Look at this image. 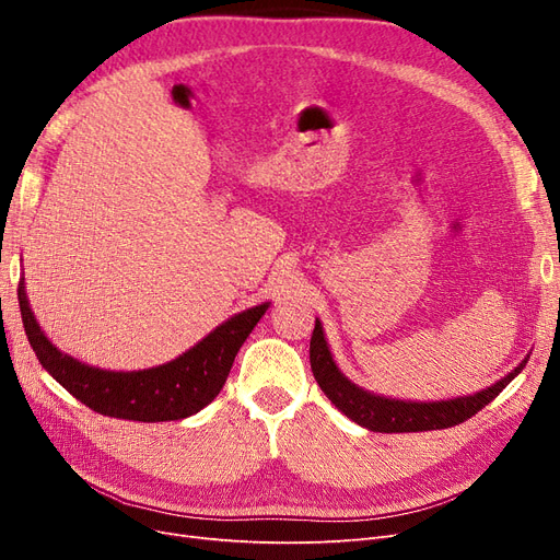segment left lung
Segmentation results:
<instances>
[{
	"label": "left lung",
	"mask_w": 560,
	"mask_h": 560,
	"mask_svg": "<svg viewBox=\"0 0 560 560\" xmlns=\"http://www.w3.org/2000/svg\"><path fill=\"white\" fill-rule=\"evenodd\" d=\"M525 362H528V358L512 374H506L495 385L481 389L477 395L446 401H404L374 395L348 381L331 358L319 319H315L311 338V369L322 393L331 399L338 411L371 432H428L460 425L474 413H479L486 404L493 401L514 381V376L521 374Z\"/></svg>",
	"instance_id": "left-lung-1"
}]
</instances>
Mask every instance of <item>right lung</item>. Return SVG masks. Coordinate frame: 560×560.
Returning <instances> with one entry per match:
<instances>
[{"label": "right lung", "mask_w": 560, "mask_h": 560, "mask_svg": "<svg viewBox=\"0 0 560 560\" xmlns=\"http://www.w3.org/2000/svg\"><path fill=\"white\" fill-rule=\"evenodd\" d=\"M19 303L27 341L48 374L89 409L138 422L182 420L206 409L224 387L245 338L270 306L266 301L233 315L167 364L142 371H107L83 364L48 341L30 308L23 280Z\"/></svg>", "instance_id": "add662e5"}]
</instances>
